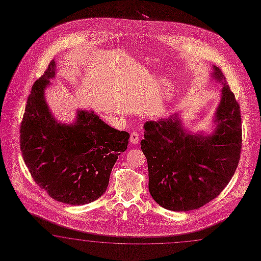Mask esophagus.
<instances>
[{
  "label": "esophagus",
  "mask_w": 261,
  "mask_h": 261,
  "mask_svg": "<svg viewBox=\"0 0 261 261\" xmlns=\"http://www.w3.org/2000/svg\"><path fill=\"white\" fill-rule=\"evenodd\" d=\"M140 141V135L137 132H132L130 135V142L133 144H137Z\"/></svg>",
  "instance_id": "obj_1"
}]
</instances>
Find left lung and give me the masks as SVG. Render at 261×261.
Returning a JSON list of instances; mask_svg holds the SVG:
<instances>
[{"label":"left lung","instance_id":"8db88e82","mask_svg":"<svg viewBox=\"0 0 261 261\" xmlns=\"http://www.w3.org/2000/svg\"><path fill=\"white\" fill-rule=\"evenodd\" d=\"M213 68L212 76L223 85L213 134L187 133L177 114L144 124L141 147L147 159L149 192L167 210L190 211L207 204L228 185L239 165L240 105L223 73Z\"/></svg>","mask_w":261,"mask_h":261}]
</instances>
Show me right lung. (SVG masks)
I'll return each mask as SVG.
<instances>
[{"label":"right lung","instance_id":"add662e5","mask_svg":"<svg viewBox=\"0 0 261 261\" xmlns=\"http://www.w3.org/2000/svg\"><path fill=\"white\" fill-rule=\"evenodd\" d=\"M55 61L32 86L20 129L21 155L39 187L60 202L90 203L105 194L114 164L130 135L94 111L77 110L73 124L58 122L44 99Z\"/></svg>","mask_w":261,"mask_h":261}]
</instances>
